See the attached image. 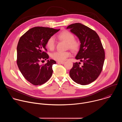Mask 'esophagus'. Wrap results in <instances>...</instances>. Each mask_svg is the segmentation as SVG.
Wrapping results in <instances>:
<instances>
[{
    "mask_svg": "<svg viewBox=\"0 0 122 122\" xmlns=\"http://www.w3.org/2000/svg\"><path fill=\"white\" fill-rule=\"evenodd\" d=\"M57 63H58V64H64V63H65V62H59V61H58Z\"/></svg>",
    "mask_w": 122,
    "mask_h": 122,
    "instance_id": "esophagus-1",
    "label": "esophagus"
}]
</instances>
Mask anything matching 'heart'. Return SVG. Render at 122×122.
<instances>
[{
  "mask_svg": "<svg viewBox=\"0 0 122 122\" xmlns=\"http://www.w3.org/2000/svg\"><path fill=\"white\" fill-rule=\"evenodd\" d=\"M58 38L62 41L67 43V48L73 52L79 51L81 46L80 42L75 40V36L71 32L68 30H64L58 35ZM46 46L50 50H53L55 47V41L53 37L49 38L46 42ZM71 53L68 51H57L51 55V57L53 59L62 62L65 61L67 57L71 56Z\"/></svg>",
  "mask_w": 122,
  "mask_h": 122,
  "instance_id": "1",
  "label": "heart"
}]
</instances>
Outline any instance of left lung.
Returning a JSON list of instances; mask_svg holds the SVG:
<instances>
[{
    "instance_id": "obj_1",
    "label": "left lung",
    "mask_w": 122,
    "mask_h": 122,
    "mask_svg": "<svg viewBox=\"0 0 122 122\" xmlns=\"http://www.w3.org/2000/svg\"><path fill=\"white\" fill-rule=\"evenodd\" d=\"M67 29L78 37L81 42L80 50L76 59L83 63H74L69 71L73 81L87 85L95 81L101 73L105 60V51L97 34L81 23L68 25Z\"/></svg>"
}]
</instances>
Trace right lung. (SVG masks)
<instances>
[{"label":"right lung","mask_w":122,"mask_h":122,"mask_svg":"<svg viewBox=\"0 0 122 122\" xmlns=\"http://www.w3.org/2000/svg\"><path fill=\"white\" fill-rule=\"evenodd\" d=\"M60 29L37 26L33 27L22 35L17 47V64L24 78L35 85H40L47 81L53 74L54 60L40 65L49 58L46 53L48 39Z\"/></svg>","instance_id":"obj_1"}]
</instances>
